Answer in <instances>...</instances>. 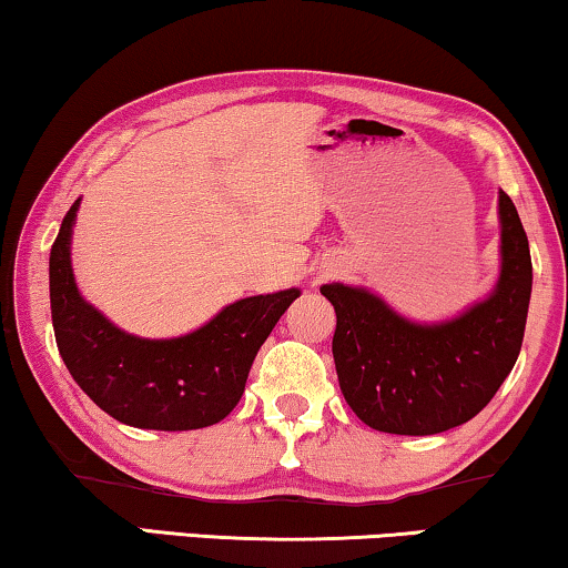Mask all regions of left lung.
<instances>
[{
  "label": "left lung",
  "mask_w": 568,
  "mask_h": 568,
  "mask_svg": "<svg viewBox=\"0 0 568 568\" xmlns=\"http://www.w3.org/2000/svg\"><path fill=\"white\" fill-rule=\"evenodd\" d=\"M501 275L484 303L453 322L422 326L373 293L324 285L337 311L332 355L339 388L367 427L390 435H437L474 419L520 355L532 262L520 215L499 193Z\"/></svg>",
  "instance_id": "left-lung-1"
}]
</instances>
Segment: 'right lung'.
Here are the masks:
<instances>
[{"mask_svg": "<svg viewBox=\"0 0 568 568\" xmlns=\"http://www.w3.org/2000/svg\"><path fill=\"white\" fill-rule=\"evenodd\" d=\"M77 207L79 201L63 215L48 265L55 345L71 378L123 425L174 433L221 422L242 398L254 355L298 291L231 303L187 337H131L77 291L69 260Z\"/></svg>", "mask_w": 568, "mask_h": 568, "instance_id": "add662e5", "label": "right lung"}]
</instances>
